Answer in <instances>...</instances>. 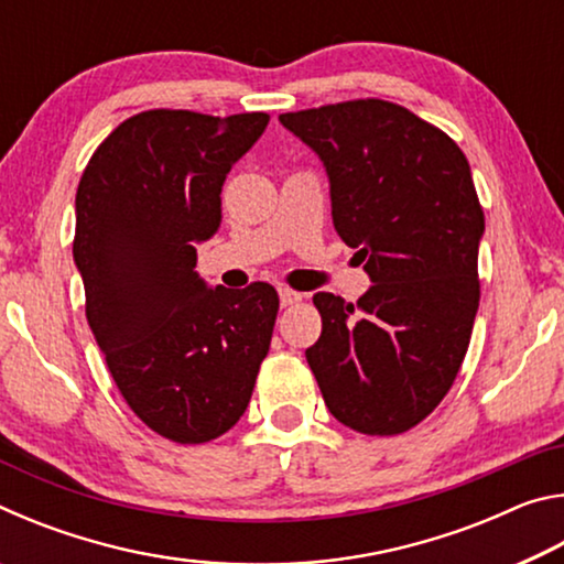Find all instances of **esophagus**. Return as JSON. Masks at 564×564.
I'll return each instance as SVG.
<instances>
[{
	"label": "esophagus",
	"instance_id": "1",
	"mask_svg": "<svg viewBox=\"0 0 564 564\" xmlns=\"http://www.w3.org/2000/svg\"><path fill=\"white\" fill-rule=\"evenodd\" d=\"M301 299H303L301 293H295L291 289H279V301H281L283 308H289V305H295Z\"/></svg>",
	"mask_w": 564,
	"mask_h": 564
}]
</instances>
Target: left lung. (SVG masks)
<instances>
[{"instance_id": "obj_1", "label": "left lung", "mask_w": 564, "mask_h": 564, "mask_svg": "<svg viewBox=\"0 0 564 564\" xmlns=\"http://www.w3.org/2000/svg\"><path fill=\"white\" fill-rule=\"evenodd\" d=\"M279 121L323 161L333 226L373 283L358 305L313 295L323 330L305 360L338 423L405 433L451 390L480 303L485 216L470 164L447 133L390 101Z\"/></svg>"}]
</instances>
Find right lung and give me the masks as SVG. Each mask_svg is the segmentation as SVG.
<instances>
[{
  "label": "right lung",
  "instance_id": "1",
  "mask_svg": "<svg viewBox=\"0 0 564 564\" xmlns=\"http://www.w3.org/2000/svg\"><path fill=\"white\" fill-rule=\"evenodd\" d=\"M269 113L154 109L119 123L76 188L74 263L123 400L151 431L208 443L238 423L269 352L279 293L208 285L196 246L221 226L228 171Z\"/></svg>",
  "mask_w": 564,
  "mask_h": 564
}]
</instances>
